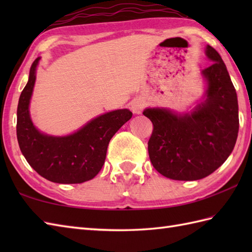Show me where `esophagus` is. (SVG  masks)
I'll use <instances>...</instances> for the list:
<instances>
[{
	"label": "esophagus",
	"instance_id": "34e87169",
	"mask_svg": "<svg viewBox=\"0 0 252 252\" xmlns=\"http://www.w3.org/2000/svg\"><path fill=\"white\" fill-rule=\"evenodd\" d=\"M145 105H146L145 100H143L142 98H135L130 103V108L133 114L140 115L142 110L144 109V107H145Z\"/></svg>",
	"mask_w": 252,
	"mask_h": 252
}]
</instances>
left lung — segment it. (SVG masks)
I'll use <instances>...</instances> for the list:
<instances>
[{
  "mask_svg": "<svg viewBox=\"0 0 252 252\" xmlns=\"http://www.w3.org/2000/svg\"><path fill=\"white\" fill-rule=\"evenodd\" d=\"M212 63L201 71L207 84L199 104L180 114L168 108H146L153 122L148 141L151 161L160 174L178 181L206 178L221 167L236 144L239 119L237 94L220 54L206 46Z\"/></svg>",
  "mask_w": 252,
  "mask_h": 252,
  "instance_id": "left-lung-1",
  "label": "left lung"
}]
</instances>
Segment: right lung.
<instances>
[{"label":"right lung","instance_id":"obj_1","mask_svg":"<svg viewBox=\"0 0 252 252\" xmlns=\"http://www.w3.org/2000/svg\"><path fill=\"white\" fill-rule=\"evenodd\" d=\"M40 57L31 65L29 79L17 107V140L26 160L44 179L60 184H78L92 180L106 159L115 133L129 121V109H117L94 118L72 134L53 136L42 133L31 120L29 105Z\"/></svg>","mask_w":252,"mask_h":252}]
</instances>
